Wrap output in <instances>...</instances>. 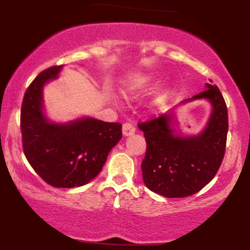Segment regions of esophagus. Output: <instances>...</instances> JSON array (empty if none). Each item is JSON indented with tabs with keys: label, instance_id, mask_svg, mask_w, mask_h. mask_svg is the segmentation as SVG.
<instances>
[{
	"label": "esophagus",
	"instance_id": "esophagus-1",
	"mask_svg": "<svg viewBox=\"0 0 250 250\" xmlns=\"http://www.w3.org/2000/svg\"><path fill=\"white\" fill-rule=\"evenodd\" d=\"M123 135L124 136H131L135 133V128L134 126L128 124V123H126V124L123 125Z\"/></svg>",
	"mask_w": 250,
	"mask_h": 250
}]
</instances>
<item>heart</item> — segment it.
Here are the masks:
<instances>
[{
	"instance_id": "heart-1",
	"label": "heart",
	"mask_w": 250,
	"mask_h": 250,
	"mask_svg": "<svg viewBox=\"0 0 250 250\" xmlns=\"http://www.w3.org/2000/svg\"><path fill=\"white\" fill-rule=\"evenodd\" d=\"M157 81L156 76L153 74H146L145 76H141L136 80L135 83H132L126 86L124 90H123V94L126 99L128 100H133V99H136L139 97L142 92L146 90H150L153 85H155ZM170 95H172V91L166 90L164 93L160 95V97L155 101V108L156 109H163L165 105L168 104Z\"/></svg>"
}]
</instances>
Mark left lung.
I'll list each match as a JSON object with an SVG mask.
<instances>
[{
  "label": "left lung",
  "instance_id": "left-lung-1",
  "mask_svg": "<svg viewBox=\"0 0 250 250\" xmlns=\"http://www.w3.org/2000/svg\"><path fill=\"white\" fill-rule=\"evenodd\" d=\"M205 87L160 117L139 124L146 141L143 182L152 192L166 198L189 197L207 186L220 168L227 145L228 109L216 85L206 83ZM198 100L211 104L207 125L198 135H181L176 110Z\"/></svg>",
  "mask_w": 250,
  "mask_h": 250
}]
</instances>
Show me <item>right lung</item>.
Here are the masks:
<instances>
[{"label": "right lung", "mask_w": 250, "mask_h": 250, "mask_svg": "<svg viewBox=\"0 0 250 250\" xmlns=\"http://www.w3.org/2000/svg\"><path fill=\"white\" fill-rule=\"evenodd\" d=\"M62 66L37 76L23 97L20 126L23 152L34 170L50 186L82 187L93 180L110 150L122 139V124L78 117L63 123L46 116L43 88L59 77Z\"/></svg>", "instance_id": "add662e5"}]
</instances>
